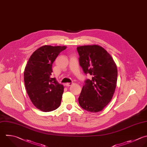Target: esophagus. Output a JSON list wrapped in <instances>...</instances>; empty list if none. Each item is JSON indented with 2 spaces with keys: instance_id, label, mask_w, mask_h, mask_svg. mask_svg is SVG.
I'll list each match as a JSON object with an SVG mask.
<instances>
[{
  "instance_id": "34e87169",
  "label": "esophagus",
  "mask_w": 147,
  "mask_h": 147,
  "mask_svg": "<svg viewBox=\"0 0 147 147\" xmlns=\"http://www.w3.org/2000/svg\"><path fill=\"white\" fill-rule=\"evenodd\" d=\"M73 84H74L73 83H67L65 84V86H66L67 87H69V86H72Z\"/></svg>"
}]
</instances>
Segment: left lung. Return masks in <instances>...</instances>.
Wrapping results in <instances>:
<instances>
[{
  "label": "left lung",
  "instance_id": "1",
  "mask_svg": "<svg viewBox=\"0 0 147 147\" xmlns=\"http://www.w3.org/2000/svg\"><path fill=\"white\" fill-rule=\"evenodd\" d=\"M79 65L91 79L84 82L79 103L86 111L96 113L111 101L117 80V68L110 55L102 47L84 45L77 47Z\"/></svg>",
  "mask_w": 147,
  "mask_h": 147
}]
</instances>
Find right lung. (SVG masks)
<instances>
[{
  "instance_id": "add662e5",
  "label": "right lung",
  "mask_w": 147,
  "mask_h": 147,
  "mask_svg": "<svg viewBox=\"0 0 147 147\" xmlns=\"http://www.w3.org/2000/svg\"><path fill=\"white\" fill-rule=\"evenodd\" d=\"M66 47L42 46L29 59L24 71L27 93L33 104L40 110L48 112L60 105L64 87L51 77L52 67L59 53Z\"/></svg>"
}]
</instances>
